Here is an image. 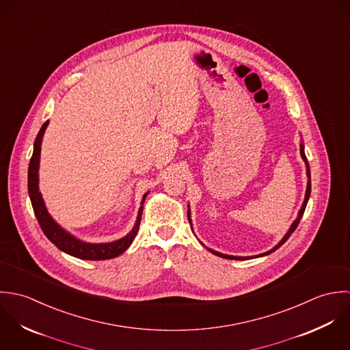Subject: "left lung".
Wrapping results in <instances>:
<instances>
[{
	"label": "left lung",
	"instance_id": "8db88e82",
	"mask_svg": "<svg viewBox=\"0 0 350 350\" xmlns=\"http://www.w3.org/2000/svg\"><path fill=\"white\" fill-rule=\"evenodd\" d=\"M300 154H301V158L304 159V162H306V166H307V176H308V184H307V191H306V198H304V203H303V206H301V208L299 211V215H297V219L292 223V226H291V228H289V231L285 234V237L280 241L279 245H276L272 250H269V252H267V253H264V254H260V256H257V257H261V256H267V254H271V253H273L275 250H278L280 246L291 237V234L296 230V227H297V224H299V221H300V219H301V216H303V213H304V210H306V206H307V202H308V198H310V193H311V172H310V165H308V162H307V158H306V154H304V150H303V146L300 147ZM188 219H189V223H191V216H189V210H188ZM211 253H213V254H216V256H219V257H221V258H227V260H247V258H250V257H234V256H226V254H221V253H217V252H213V250H211Z\"/></svg>",
	"mask_w": 350,
	"mask_h": 350
}]
</instances>
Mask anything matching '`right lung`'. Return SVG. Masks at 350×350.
Masks as SVG:
<instances>
[{
    "label": "right lung",
    "instance_id": "add662e5",
    "mask_svg": "<svg viewBox=\"0 0 350 350\" xmlns=\"http://www.w3.org/2000/svg\"><path fill=\"white\" fill-rule=\"evenodd\" d=\"M49 122H46L36 139L33 143V154L31 157L29 161V167H28V193L31 198V203H32V208L35 212V216L44 232V235L62 252L70 254L72 257L81 258V260H93V261H98V260H109L113 257L120 256L122 253H124L129 246L131 245V242L134 241L138 230H139L140 217H142V210L143 207H140L139 213H138V219L137 223L133 228V231L126 235L124 238L111 242V243H86L82 242L74 237H71L70 234H68L66 231H64L54 220L53 217L49 215V212L46 210V206L43 203L42 195L39 192V187H38V170H39V157H40V143L43 134L46 131ZM147 195V193H146ZM142 200V204L144 203V198Z\"/></svg>",
    "mask_w": 350,
    "mask_h": 350
}]
</instances>
